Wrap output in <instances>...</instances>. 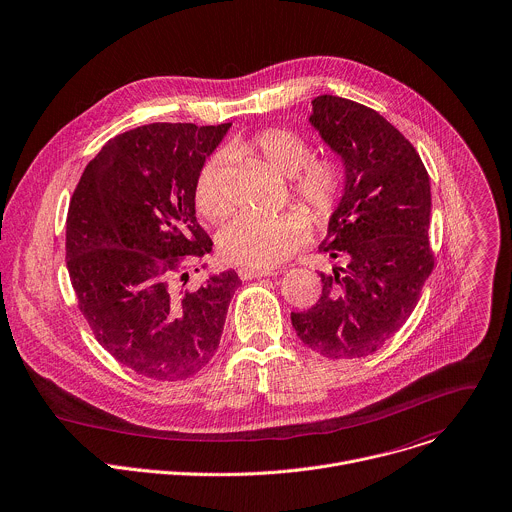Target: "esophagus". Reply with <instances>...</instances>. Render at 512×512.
<instances>
[{"mask_svg":"<svg viewBox=\"0 0 512 512\" xmlns=\"http://www.w3.org/2000/svg\"><path fill=\"white\" fill-rule=\"evenodd\" d=\"M267 275H277V271H275V269H251V267H239V277H241V279L267 277Z\"/></svg>","mask_w":512,"mask_h":512,"instance_id":"34e87169","label":"esophagus"}]
</instances>
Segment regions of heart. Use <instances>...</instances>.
Returning a JSON list of instances; mask_svg holds the SVG:
<instances>
[{
	"label": "heart",
	"instance_id": "obj_1",
	"mask_svg": "<svg viewBox=\"0 0 512 512\" xmlns=\"http://www.w3.org/2000/svg\"><path fill=\"white\" fill-rule=\"evenodd\" d=\"M231 156H253L271 170L293 177V193L313 217H325L342 189V173L329 158L309 160V144L295 132L267 128L249 138L231 140L225 146ZM193 199L207 221H221L229 215V199L223 189V160L211 156L199 168ZM309 219L301 211H287L277 217L241 215L231 221L219 245L235 265L251 269H273L289 259L309 237Z\"/></svg>",
	"mask_w": 512,
	"mask_h": 512
}]
</instances>
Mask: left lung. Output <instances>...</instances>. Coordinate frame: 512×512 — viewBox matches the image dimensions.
Returning a JSON list of instances; mask_svg holds the SVG:
<instances>
[{"instance_id": "8db88e82", "label": "left lung", "mask_w": 512, "mask_h": 512, "mask_svg": "<svg viewBox=\"0 0 512 512\" xmlns=\"http://www.w3.org/2000/svg\"><path fill=\"white\" fill-rule=\"evenodd\" d=\"M311 106L309 124L344 164V193L319 251L348 265L319 273L321 297L291 323L325 358H364L406 323L434 269L430 179L416 148L376 110L329 94Z\"/></svg>"}]
</instances>
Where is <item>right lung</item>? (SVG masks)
<instances>
[{"label":"right lung","instance_id":"add662e5","mask_svg":"<svg viewBox=\"0 0 512 512\" xmlns=\"http://www.w3.org/2000/svg\"><path fill=\"white\" fill-rule=\"evenodd\" d=\"M229 128L154 122L118 134L88 162L70 203L66 267L78 307L116 362L158 382L211 362L241 285L233 269L197 291L173 283L189 281L187 259L207 267L213 241L197 223L193 187Z\"/></svg>","mask_w":512,"mask_h":512}]
</instances>
